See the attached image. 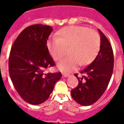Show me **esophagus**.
<instances>
[{
    "label": "esophagus",
    "instance_id": "1",
    "mask_svg": "<svg viewBox=\"0 0 124 124\" xmlns=\"http://www.w3.org/2000/svg\"><path fill=\"white\" fill-rule=\"evenodd\" d=\"M70 76V74H62V77L63 78H66V77H68Z\"/></svg>",
    "mask_w": 124,
    "mask_h": 124
}]
</instances>
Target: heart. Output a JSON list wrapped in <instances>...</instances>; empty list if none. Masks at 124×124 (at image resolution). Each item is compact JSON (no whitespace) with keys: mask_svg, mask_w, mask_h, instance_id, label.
I'll use <instances>...</instances> for the list:
<instances>
[{"mask_svg":"<svg viewBox=\"0 0 124 124\" xmlns=\"http://www.w3.org/2000/svg\"><path fill=\"white\" fill-rule=\"evenodd\" d=\"M58 38L49 39L46 46L55 61H58L69 48L70 56L62 60L58 68L63 72L73 71L79 65H86L95 59L100 48V37L94 30L85 26H71L57 33Z\"/></svg>","mask_w":124,"mask_h":124,"instance_id":"obj_1","label":"heart"}]
</instances>
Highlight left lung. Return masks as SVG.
<instances>
[{"mask_svg": "<svg viewBox=\"0 0 124 124\" xmlns=\"http://www.w3.org/2000/svg\"><path fill=\"white\" fill-rule=\"evenodd\" d=\"M100 50L88 66L80 72L78 85L71 90L72 98L82 106H90L98 100L109 84L114 69V53L108 39L100 30Z\"/></svg>", "mask_w": 124, "mask_h": 124, "instance_id": "obj_1", "label": "left lung"}]
</instances>
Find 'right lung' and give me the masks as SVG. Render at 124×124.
<instances>
[{"mask_svg": "<svg viewBox=\"0 0 124 124\" xmlns=\"http://www.w3.org/2000/svg\"><path fill=\"white\" fill-rule=\"evenodd\" d=\"M52 28L33 24L24 29L12 45L8 70L16 90L22 98L32 105L43 103L53 91L61 72L45 73L55 66L46 42Z\"/></svg>", "mask_w": 124, "mask_h": 124, "instance_id": "right-lung-1", "label": "right lung"}]
</instances>
